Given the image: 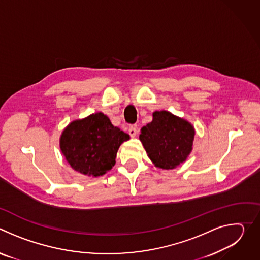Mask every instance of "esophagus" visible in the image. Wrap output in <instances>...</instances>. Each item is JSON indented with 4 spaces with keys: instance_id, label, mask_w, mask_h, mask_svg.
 Masks as SVG:
<instances>
[{
    "instance_id": "obj_1",
    "label": "esophagus",
    "mask_w": 260,
    "mask_h": 260,
    "mask_svg": "<svg viewBox=\"0 0 260 260\" xmlns=\"http://www.w3.org/2000/svg\"><path fill=\"white\" fill-rule=\"evenodd\" d=\"M137 133H138V131H137V127L136 126H129L128 127V134H129V136L132 137V138H135L136 136H137Z\"/></svg>"
}]
</instances>
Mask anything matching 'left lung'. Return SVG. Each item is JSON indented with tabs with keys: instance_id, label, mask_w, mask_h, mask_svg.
I'll return each mask as SVG.
<instances>
[{
	"instance_id": "1",
	"label": "left lung",
	"mask_w": 260,
	"mask_h": 260,
	"mask_svg": "<svg viewBox=\"0 0 260 260\" xmlns=\"http://www.w3.org/2000/svg\"><path fill=\"white\" fill-rule=\"evenodd\" d=\"M152 116V121L142 127L140 141L155 167L176 169L191 153L196 129L189 121L169 111H155Z\"/></svg>"
}]
</instances>
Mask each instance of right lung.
Segmentation results:
<instances>
[{"label":"right lung","mask_w":260,"mask_h":260,"mask_svg":"<svg viewBox=\"0 0 260 260\" xmlns=\"http://www.w3.org/2000/svg\"><path fill=\"white\" fill-rule=\"evenodd\" d=\"M127 140L129 135L96 112L70 122L60 135L59 148L73 170L95 178L114 167L119 147Z\"/></svg>","instance_id":"add662e5"}]
</instances>
